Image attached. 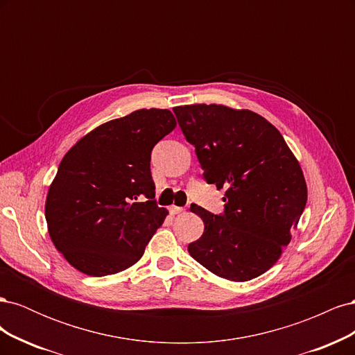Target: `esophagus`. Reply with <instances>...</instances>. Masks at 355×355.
I'll list each match as a JSON object with an SVG mask.
<instances>
[{"mask_svg": "<svg viewBox=\"0 0 355 355\" xmlns=\"http://www.w3.org/2000/svg\"><path fill=\"white\" fill-rule=\"evenodd\" d=\"M184 210H185L184 207H178V206H170V209H168L170 214H179V213H182Z\"/></svg>", "mask_w": 355, "mask_h": 355, "instance_id": "34e87169", "label": "esophagus"}]
</instances>
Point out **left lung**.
<instances>
[{
    "mask_svg": "<svg viewBox=\"0 0 355 355\" xmlns=\"http://www.w3.org/2000/svg\"><path fill=\"white\" fill-rule=\"evenodd\" d=\"M207 184L227 188L223 213L192 204L204 222L189 254L231 282H249L278 261L302 216L306 184L282 133L263 116L222 105L173 108Z\"/></svg>",
    "mask_w": 355,
    "mask_h": 355,
    "instance_id": "left-lung-1",
    "label": "left lung"
}]
</instances>
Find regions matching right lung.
Returning <instances> with one entry per match:
<instances>
[{
	"mask_svg": "<svg viewBox=\"0 0 355 355\" xmlns=\"http://www.w3.org/2000/svg\"><path fill=\"white\" fill-rule=\"evenodd\" d=\"M175 127L168 110H139L94 128L63 157L46 220L53 244L78 271L111 275L141 259L168 214L154 200L151 153Z\"/></svg>",
	"mask_w": 355,
	"mask_h": 355,
	"instance_id": "obj_1",
	"label": "right lung"
}]
</instances>
